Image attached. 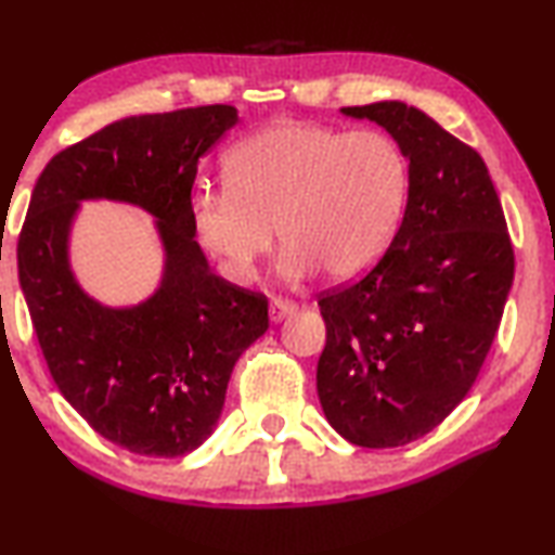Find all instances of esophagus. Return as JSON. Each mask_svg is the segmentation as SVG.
<instances>
[{
    "mask_svg": "<svg viewBox=\"0 0 555 555\" xmlns=\"http://www.w3.org/2000/svg\"><path fill=\"white\" fill-rule=\"evenodd\" d=\"M296 311H299V304L288 301V299H271V304H269V317L274 324L284 322L286 317H294Z\"/></svg>",
    "mask_w": 555,
    "mask_h": 555,
    "instance_id": "esophagus-1",
    "label": "esophagus"
}]
</instances>
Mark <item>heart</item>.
<instances>
[{
    "instance_id": "b5f03b06",
    "label": "heart",
    "mask_w": 555,
    "mask_h": 555,
    "mask_svg": "<svg viewBox=\"0 0 555 555\" xmlns=\"http://www.w3.org/2000/svg\"><path fill=\"white\" fill-rule=\"evenodd\" d=\"M223 168L229 189L193 191L191 223L236 284L269 256L274 229L284 276H362L385 256L408 206V155L379 130L276 122L241 140Z\"/></svg>"
}]
</instances>
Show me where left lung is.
<instances>
[{
    "instance_id": "1",
    "label": "left lung",
    "mask_w": 555,
    "mask_h": 555,
    "mask_svg": "<svg viewBox=\"0 0 555 555\" xmlns=\"http://www.w3.org/2000/svg\"><path fill=\"white\" fill-rule=\"evenodd\" d=\"M341 113L397 140L410 193L377 267L319 299L326 345L317 392L345 440L400 448L470 392L513 286V246L488 166L470 145L400 100Z\"/></svg>"
}]
</instances>
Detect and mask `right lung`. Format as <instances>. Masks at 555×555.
<instances>
[{
    "label": "right lung",
    "mask_w": 555,
    "mask_h": 555,
    "mask_svg": "<svg viewBox=\"0 0 555 555\" xmlns=\"http://www.w3.org/2000/svg\"><path fill=\"white\" fill-rule=\"evenodd\" d=\"M238 122L231 105L132 115L54 155L22 225L20 286L62 397L92 430L135 455L201 448L221 417L238 357L269 330V301L216 276L191 223L201 155ZM82 199H115L156 218L164 274L132 308L79 286L68 236Z\"/></svg>",
    "instance_id": "obj_1"
}]
</instances>
